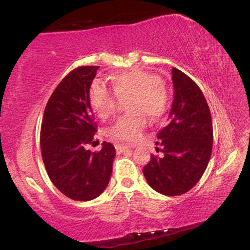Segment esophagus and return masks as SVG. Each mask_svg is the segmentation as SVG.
Segmentation results:
<instances>
[{"label":"esophagus","mask_w":250,"mask_h":250,"mask_svg":"<svg viewBox=\"0 0 250 250\" xmlns=\"http://www.w3.org/2000/svg\"><path fill=\"white\" fill-rule=\"evenodd\" d=\"M115 148H116V151L119 154L125 153V150H129V149H130V147H128V146H125V145H116Z\"/></svg>","instance_id":"34e87169"}]
</instances>
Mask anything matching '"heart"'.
Listing matches in <instances>:
<instances>
[{
	"mask_svg": "<svg viewBox=\"0 0 250 250\" xmlns=\"http://www.w3.org/2000/svg\"><path fill=\"white\" fill-rule=\"evenodd\" d=\"M114 91L103 82L95 81L89 89V103L101 119L114 113L117 96L128 94V109L131 113L120 117L107 129L110 139L120 142H136L147 125L145 113L151 117L162 116L167 111L169 94L160 77L141 69H130L111 76Z\"/></svg>",
	"mask_w": 250,
	"mask_h": 250,
	"instance_id": "1",
	"label": "heart"
}]
</instances>
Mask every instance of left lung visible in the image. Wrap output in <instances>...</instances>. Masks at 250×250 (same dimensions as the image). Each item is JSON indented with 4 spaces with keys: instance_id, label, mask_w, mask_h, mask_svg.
Segmentation results:
<instances>
[{
    "instance_id": "1",
    "label": "left lung",
    "mask_w": 250,
    "mask_h": 250,
    "mask_svg": "<svg viewBox=\"0 0 250 250\" xmlns=\"http://www.w3.org/2000/svg\"><path fill=\"white\" fill-rule=\"evenodd\" d=\"M171 74L174 101L169 122L157 134L163 155H151L143 174L157 193L176 196L190 190L205 173L213 149V123L199 85L176 68Z\"/></svg>"
}]
</instances>
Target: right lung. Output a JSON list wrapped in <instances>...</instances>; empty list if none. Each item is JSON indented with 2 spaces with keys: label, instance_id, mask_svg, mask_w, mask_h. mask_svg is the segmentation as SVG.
<instances>
[{
  "label": "right lung",
  "instance_id": "right-lung-1",
  "mask_svg": "<svg viewBox=\"0 0 250 250\" xmlns=\"http://www.w3.org/2000/svg\"><path fill=\"white\" fill-rule=\"evenodd\" d=\"M99 67L85 65L70 71L60 82L43 114L40 145L43 163L54 186L75 201L96 199L107 188L115 147L103 142L91 153L96 123L89 103V89Z\"/></svg>",
  "mask_w": 250,
  "mask_h": 250
}]
</instances>
